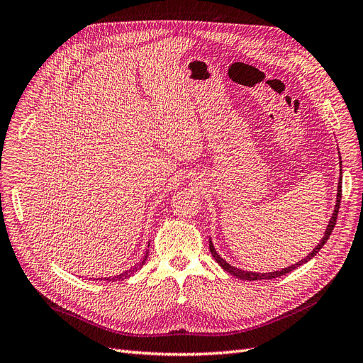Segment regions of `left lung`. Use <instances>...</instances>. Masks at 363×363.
<instances>
[{"label":"left lung","mask_w":363,"mask_h":363,"mask_svg":"<svg viewBox=\"0 0 363 363\" xmlns=\"http://www.w3.org/2000/svg\"><path fill=\"white\" fill-rule=\"evenodd\" d=\"M340 192H342V191H340V182H339V186H337V199H336L335 212H333V215H332V218H330V221H328V225H327V228H325L324 238L320 240V244H318V245L315 247V250L311 252L309 256H306V259H303V260H301V262H298V263H295V265H292V267L283 268V269H280V271H274V272H265V274L242 271V269L235 268V267L230 265V263H227V262H225V260H224V259H223L221 256H219L218 252H216V250H215V247H213V244H212V240H208V248H211L212 256H213V257H215V260L219 263V267L224 268V271L230 272V274H232V276H235V277H238V279H242V280H247V281H250V280H269V279H277V277H280V276H284V274H288V272L294 271L295 268H298L300 265H303V263L309 262L313 256H316V252L320 251V250L324 247V244L327 242V239L330 238V235H332V232H333V228H335V224H336V219H337V212H339V206H340V196H342V194H340Z\"/></svg>","instance_id":"8db88e82"}]
</instances>
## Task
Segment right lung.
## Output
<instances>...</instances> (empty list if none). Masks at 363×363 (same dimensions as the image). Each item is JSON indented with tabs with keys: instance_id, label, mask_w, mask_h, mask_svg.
<instances>
[{
	"instance_id": "1",
	"label": "right lung",
	"mask_w": 363,
	"mask_h": 363,
	"mask_svg": "<svg viewBox=\"0 0 363 363\" xmlns=\"http://www.w3.org/2000/svg\"><path fill=\"white\" fill-rule=\"evenodd\" d=\"M147 256H148V252H145V257H144V260H142L138 267H135L133 269H130V271H125V272H123V274H119V276H116V277H108V279H104V280H108V281H116V280H124V279H127L128 276H131V274H133L135 271H138L142 265H144V262H145V259H147Z\"/></svg>"
}]
</instances>
